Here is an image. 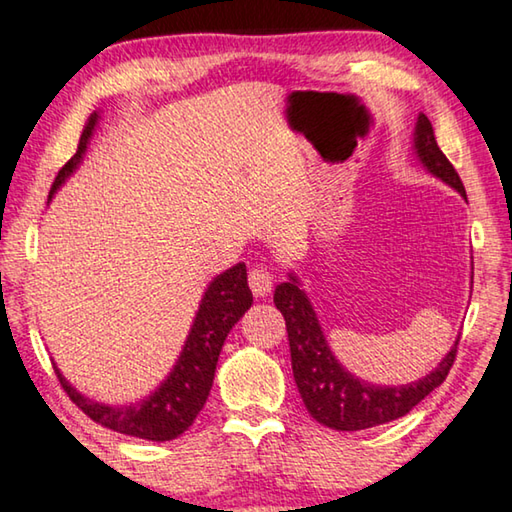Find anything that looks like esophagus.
Returning a JSON list of instances; mask_svg holds the SVG:
<instances>
[{
	"label": "esophagus",
	"mask_w": 512,
	"mask_h": 512,
	"mask_svg": "<svg viewBox=\"0 0 512 512\" xmlns=\"http://www.w3.org/2000/svg\"><path fill=\"white\" fill-rule=\"evenodd\" d=\"M274 286V276L267 267L258 265L249 272V288L254 292V297H267L272 292Z\"/></svg>",
	"instance_id": "esophagus-1"
}]
</instances>
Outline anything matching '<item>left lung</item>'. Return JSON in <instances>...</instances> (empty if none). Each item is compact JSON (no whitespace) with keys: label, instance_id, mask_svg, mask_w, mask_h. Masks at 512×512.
Returning a JSON list of instances; mask_svg holds the SVG:
<instances>
[{"label":"left lung","instance_id":"1","mask_svg":"<svg viewBox=\"0 0 512 512\" xmlns=\"http://www.w3.org/2000/svg\"><path fill=\"white\" fill-rule=\"evenodd\" d=\"M415 149L426 170L449 183L467 199L463 181L435 142L433 127L424 113L417 117ZM274 304L286 320L292 374H295L299 395L313 420L335 431L372 429V426L404 417L426 395H431L438 385H442L456 360L458 340L442 358V363L420 381L397 385V388L395 385L365 383L349 374L331 354L311 301L304 295V290H299L295 276L290 274L288 283L276 286Z\"/></svg>","mask_w":512,"mask_h":512}]
</instances>
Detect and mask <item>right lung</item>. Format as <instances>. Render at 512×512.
<instances>
[{
  "label": "right lung",
  "instance_id": "1",
  "mask_svg": "<svg viewBox=\"0 0 512 512\" xmlns=\"http://www.w3.org/2000/svg\"><path fill=\"white\" fill-rule=\"evenodd\" d=\"M97 113L90 115V120L79 138L77 154L58 170L54 186L49 190V199L56 188L77 170L83 152H86L88 140L95 131ZM49 204V201H47ZM251 290L247 286V267L245 263L233 265L231 270L222 272L208 286L204 299H201L195 322H192L190 335L183 347L181 356L174 365L170 376L161 383L154 395L138 401L133 406H104L88 397L79 395L70 383L63 379V374L56 370L58 381L74 404L86 413L92 422L106 426V429L133 435V438L165 442L179 438L183 431H188L199 410L204 408L208 392L215 379V365L220 358L226 335L233 329L242 315L251 308Z\"/></svg>",
  "mask_w": 512,
  "mask_h": 512
}]
</instances>
